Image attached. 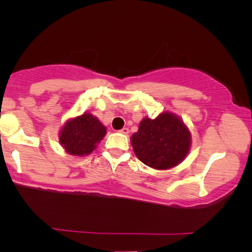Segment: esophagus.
Returning a JSON list of instances; mask_svg holds the SVG:
<instances>
[{
	"label": "esophagus",
	"instance_id": "obj_1",
	"mask_svg": "<svg viewBox=\"0 0 252 252\" xmlns=\"http://www.w3.org/2000/svg\"><path fill=\"white\" fill-rule=\"evenodd\" d=\"M119 132L122 134H125V135H126V134H128V128H127V127H124V128L120 129Z\"/></svg>",
	"mask_w": 252,
	"mask_h": 252
}]
</instances>
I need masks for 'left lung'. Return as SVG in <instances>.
Returning <instances> with one entry per match:
<instances>
[{
    "mask_svg": "<svg viewBox=\"0 0 252 252\" xmlns=\"http://www.w3.org/2000/svg\"><path fill=\"white\" fill-rule=\"evenodd\" d=\"M130 142L143 164L156 170H167L187 156L190 133L177 116L164 112L155 119L144 118Z\"/></svg>",
    "mask_w": 252,
    "mask_h": 252,
    "instance_id": "left-lung-1",
    "label": "left lung"
}]
</instances>
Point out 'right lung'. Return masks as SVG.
<instances>
[{"mask_svg": "<svg viewBox=\"0 0 252 252\" xmlns=\"http://www.w3.org/2000/svg\"><path fill=\"white\" fill-rule=\"evenodd\" d=\"M106 133L105 127L91 113L77 117L62 128L60 142L64 149L74 156L91 154Z\"/></svg>", "mask_w": 252, "mask_h": 252, "instance_id": "obj_1", "label": "right lung"}]
</instances>
